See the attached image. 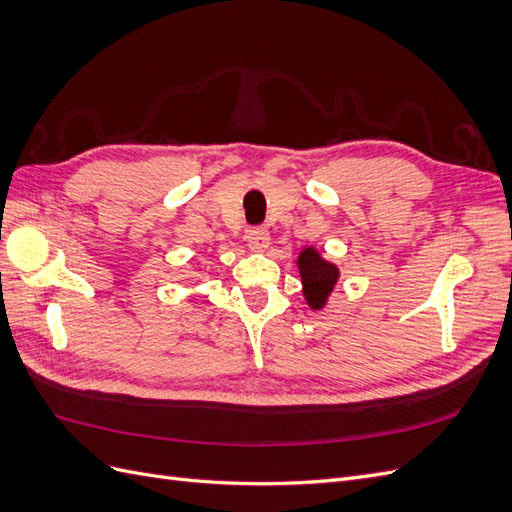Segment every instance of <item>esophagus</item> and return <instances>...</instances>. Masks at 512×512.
I'll list each match as a JSON object with an SVG mask.
<instances>
[{"label": "esophagus", "instance_id": "obj_1", "mask_svg": "<svg viewBox=\"0 0 512 512\" xmlns=\"http://www.w3.org/2000/svg\"><path fill=\"white\" fill-rule=\"evenodd\" d=\"M269 241H271V237H269V230L267 228L256 226V228H252L250 232H247V245H250L252 250H256V252L267 250Z\"/></svg>", "mask_w": 512, "mask_h": 512}]
</instances>
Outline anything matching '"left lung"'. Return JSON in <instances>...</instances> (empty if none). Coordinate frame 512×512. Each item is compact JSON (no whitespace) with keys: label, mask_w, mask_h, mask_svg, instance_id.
I'll use <instances>...</instances> for the list:
<instances>
[{"label":"left lung","mask_w":512,"mask_h":512,"mask_svg":"<svg viewBox=\"0 0 512 512\" xmlns=\"http://www.w3.org/2000/svg\"><path fill=\"white\" fill-rule=\"evenodd\" d=\"M297 267L301 275L305 303L312 307L314 312L316 309L327 307L331 292L339 282V267L329 260H324L314 245L303 247L297 258Z\"/></svg>","instance_id":"obj_1"}]
</instances>
